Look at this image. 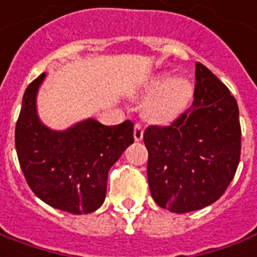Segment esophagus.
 Wrapping results in <instances>:
<instances>
[{
	"label": "esophagus",
	"instance_id": "obj_1",
	"mask_svg": "<svg viewBox=\"0 0 257 257\" xmlns=\"http://www.w3.org/2000/svg\"><path fill=\"white\" fill-rule=\"evenodd\" d=\"M142 138H144V127L137 123L134 126V140L140 142V141H142Z\"/></svg>",
	"mask_w": 257,
	"mask_h": 257
}]
</instances>
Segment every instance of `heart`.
<instances>
[{"label":"heart","instance_id":"obj_1","mask_svg":"<svg viewBox=\"0 0 257 257\" xmlns=\"http://www.w3.org/2000/svg\"><path fill=\"white\" fill-rule=\"evenodd\" d=\"M138 97H148L145 116L156 123H171L190 107L194 86L186 77H172L171 71H160L145 81Z\"/></svg>","mask_w":257,"mask_h":257}]
</instances>
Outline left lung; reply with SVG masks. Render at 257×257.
I'll return each instance as SVG.
<instances>
[{
    "label": "left lung",
    "instance_id": "1",
    "mask_svg": "<svg viewBox=\"0 0 257 257\" xmlns=\"http://www.w3.org/2000/svg\"><path fill=\"white\" fill-rule=\"evenodd\" d=\"M195 80L192 107L171 126H150L144 134L150 194L160 207L177 214L219 199L240 163L236 99L199 62Z\"/></svg>",
    "mask_w": 257,
    "mask_h": 257
}]
</instances>
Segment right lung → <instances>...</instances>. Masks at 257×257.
I'll return each instance as SVG.
<instances>
[{"label":"right lung","mask_w":257,"mask_h":257,"mask_svg":"<svg viewBox=\"0 0 257 257\" xmlns=\"http://www.w3.org/2000/svg\"><path fill=\"white\" fill-rule=\"evenodd\" d=\"M46 78L28 85L16 123V150L21 171L34 194L54 209L93 213L107 194L108 171L134 142V124L105 126L93 117L65 130L40 120L36 99Z\"/></svg>","instance_id":"1"}]
</instances>
